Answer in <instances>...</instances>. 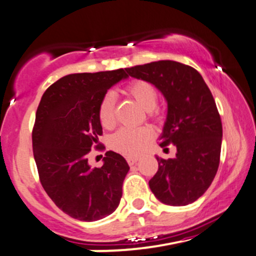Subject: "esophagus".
Here are the masks:
<instances>
[{
  "label": "esophagus",
  "instance_id": "obj_1",
  "mask_svg": "<svg viewBox=\"0 0 256 256\" xmlns=\"http://www.w3.org/2000/svg\"><path fill=\"white\" fill-rule=\"evenodd\" d=\"M126 161H128V163L130 166H134V164H136V163H137L138 158H126Z\"/></svg>",
  "mask_w": 256,
  "mask_h": 256
}]
</instances>
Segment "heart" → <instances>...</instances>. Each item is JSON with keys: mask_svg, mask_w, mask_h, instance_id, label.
Listing matches in <instances>:
<instances>
[{"mask_svg": "<svg viewBox=\"0 0 256 256\" xmlns=\"http://www.w3.org/2000/svg\"><path fill=\"white\" fill-rule=\"evenodd\" d=\"M126 92L149 114H152L158 104V92L154 86L146 81L130 83ZM116 96L106 93L98 106V119L104 128H112L116 124ZM152 131L148 128H120L110 138V146L125 156H136L152 140Z\"/></svg>", "mask_w": 256, "mask_h": 256, "instance_id": "b5f03b06", "label": "heart"}]
</instances>
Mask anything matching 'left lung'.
Instances as JSON below:
<instances>
[{"instance_id": "1", "label": "left lung", "mask_w": 256, "mask_h": 256, "mask_svg": "<svg viewBox=\"0 0 256 256\" xmlns=\"http://www.w3.org/2000/svg\"><path fill=\"white\" fill-rule=\"evenodd\" d=\"M152 83L167 101L160 146H176L174 158L156 156L158 170L149 187L160 202L184 206L210 187L220 166L223 128L216 102L202 76L192 66L158 60L125 69Z\"/></svg>"}]
</instances>
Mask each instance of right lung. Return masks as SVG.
<instances>
[{
    "label": "right lung",
    "instance_id": "right-lung-1",
    "mask_svg": "<svg viewBox=\"0 0 256 256\" xmlns=\"http://www.w3.org/2000/svg\"><path fill=\"white\" fill-rule=\"evenodd\" d=\"M128 78L124 69L70 74L51 84L40 100L32 134L40 182L52 202L75 220H102L120 202L130 169L126 160L107 152L102 167L92 168L88 154L102 134L101 98Z\"/></svg>",
    "mask_w": 256,
    "mask_h": 256
}]
</instances>
